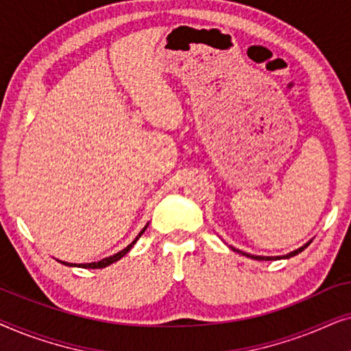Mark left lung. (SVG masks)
<instances>
[{
    "instance_id": "1",
    "label": "left lung",
    "mask_w": 351,
    "mask_h": 351,
    "mask_svg": "<svg viewBox=\"0 0 351 351\" xmlns=\"http://www.w3.org/2000/svg\"><path fill=\"white\" fill-rule=\"evenodd\" d=\"M311 241H308L306 244H304V246L302 247H299V249H295V251H292V252H289V254H286V256H276V257H265V256H251V254H246V252H243V251H239V249H234V247H232V251H234V252H238V254H243V256H246V257H251V258H254V261H280V258H289V257H294V256H297V254L299 252H302L304 251L305 247H308V244H310Z\"/></svg>"
}]
</instances>
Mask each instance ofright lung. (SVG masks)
<instances>
[{"label":"right lung","mask_w":351,"mask_h":351,"mask_svg":"<svg viewBox=\"0 0 351 351\" xmlns=\"http://www.w3.org/2000/svg\"><path fill=\"white\" fill-rule=\"evenodd\" d=\"M147 227H148V225H145V227H143L142 232L137 234V238L134 239V241H132L131 244H129L128 247H124L123 251H119V252H117V254H113V256H110V257H105V258H102V261H99V262H90V263H69V262H62V261H59V262H60V263H64V265H66V267H81V268H105V267L112 265L113 262L119 261V258H121V257L126 256V254H128L129 251H131V247L134 246V244L137 243V239L142 237V233L145 232Z\"/></svg>","instance_id":"1"}]
</instances>
